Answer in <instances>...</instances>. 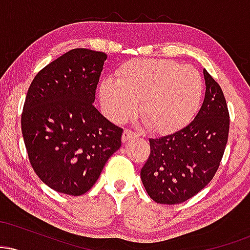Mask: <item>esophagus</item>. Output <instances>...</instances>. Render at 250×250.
<instances>
[{"label": "esophagus", "mask_w": 250, "mask_h": 250, "mask_svg": "<svg viewBox=\"0 0 250 250\" xmlns=\"http://www.w3.org/2000/svg\"><path fill=\"white\" fill-rule=\"evenodd\" d=\"M136 137H137V134L136 133H134V131L129 130V129H125V130L123 131V134H122V142L125 143V142L130 141V140L136 139Z\"/></svg>", "instance_id": "34e87169"}]
</instances>
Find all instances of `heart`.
<instances>
[{
  "label": "heart",
  "instance_id": "heart-1",
  "mask_svg": "<svg viewBox=\"0 0 250 250\" xmlns=\"http://www.w3.org/2000/svg\"><path fill=\"white\" fill-rule=\"evenodd\" d=\"M202 80L190 65L166 59L129 61L117 80H104L100 100L108 117L123 122L136 111L151 131L171 133L191 121L202 97Z\"/></svg>",
  "mask_w": 250,
  "mask_h": 250
}]
</instances>
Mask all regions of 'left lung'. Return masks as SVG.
<instances>
[{
	"label": "left lung",
	"mask_w": 250,
	"mask_h": 250,
	"mask_svg": "<svg viewBox=\"0 0 250 250\" xmlns=\"http://www.w3.org/2000/svg\"><path fill=\"white\" fill-rule=\"evenodd\" d=\"M206 95L195 119L185 128L150 139V155L141 180L150 199L177 205L193 197L210 182L225 153L229 113L222 89L203 69Z\"/></svg>",
	"instance_id": "left-lung-1"
}]
</instances>
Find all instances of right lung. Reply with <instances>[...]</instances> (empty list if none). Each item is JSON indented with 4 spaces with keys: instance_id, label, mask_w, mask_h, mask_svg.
<instances>
[{
    "instance_id": "1",
    "label": "right lung",
    "mask_w": 250,
    "mask_h": 250,
    "mask_svg": "<svg viewBox=\"0 0 250 250\" xmlns=\"http://www.w3.org/2000/svg\"><path fill=\"white\" fill-rule=\"evenodd\" d=\"M107 54L77 48L45 65L28 89L21 127L37 176L54 190L87 193L123 130L94 107Z\"/></svg>"
}]
</instances>
